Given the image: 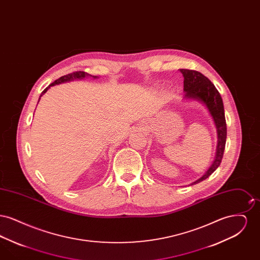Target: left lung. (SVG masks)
<instances>
[{
  "label": "left lung",
  "mask_w": 260,
  "mask_h": 260,
  "mask_svg": "<svg viewBox=\"0 0 260 260\" xmlns=\"http://www.w3.org/2000/svg\"><path fill=\"white\" fill-rule=\"evenodd\" d=\"M180 72L184 77L183 89L185 91L186 99H198L202 101L209 109L210 115L214 121V124L217 131V147L214 161L210 166L208 172L205 173L200 179L195 181L193 184L199 183L207 179L211 173H213L221 164L222 161L226 136H227V126L224 114V106L220 93L214 87V85L210 80L198 71L180 69Z\"/></svg>",
  "instance_id": "8db88e82"
}]
</instances>
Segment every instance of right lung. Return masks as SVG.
Segmentation results:
<instances>
[{
	"instance_id": "1",
	"label": "right lung",
	"mask_w": 260,
	"mask_h": 260,
	"mask_svg": "<svg viewBox=\"0 0 260 260\" xmlns=\"http://www.w3.org/2000/svg\"><path fill=\"white\" fill-rule=\"evenodd\" d=\"M87 75L88 74L86 73V72H84V71H77V72H73V73H70V74L62 76V77H60L59 79L55 80L53 83H51V84H50L49 87H46V88L43 90L42 94L40 95V99H39V100L41 99V96H42L45 92H47V90H48L51 86H54V85H57V84H61V83H64V82H68V81H71V80H74V79H83V78H85V77L87 76ZM89 76H91V75H89ZM92 77H94V76H92ZM94 78H96V77H94Z\"/></svg>"
}]
</instances>
